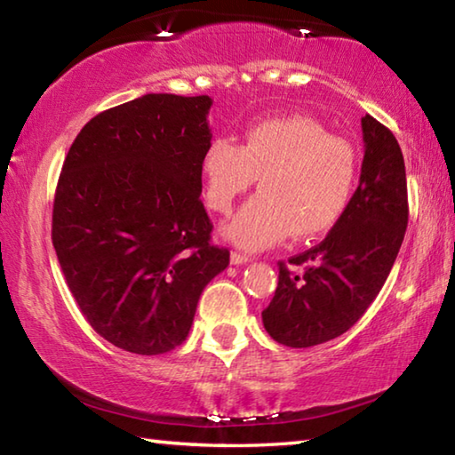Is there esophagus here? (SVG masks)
<instances>
[{
    "label": "esophagus",
    "mask_w": 455,
    "mask_h": 455,
    "mask_svg": "<svg viewBox=\"0 0 455 455\" xmlns=\"http://www.w3.org/2000/svg\"><path fill=\"white\" fill-rule=\"evenodd\" d=\"M249 260L251 259L243 255V252H236V251L230 252V263H233V265H244V263H249Z\"/></svg>",
    "instance_id": "esophagus-1"
}]
</instances>
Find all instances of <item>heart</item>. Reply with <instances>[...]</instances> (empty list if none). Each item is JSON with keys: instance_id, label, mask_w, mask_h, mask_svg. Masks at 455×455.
Here are the masks:
<instances>
[{"instance_id": "obj_1", "label": "heart", "mask_w": 455, "mask_h": 455, "mask_svg": "<svg viewBox=\"0 0 455 455\" xmlns=\"http://www.w3.org/2000/svg\"><path fill=\"white\" fill-rule=\"evenodd\" d=\"M204 200L228 214L259 176L260 192L225 227L235 244L263 251L291 233L311 238L341 219L355 190L359 156L347 138L333 136L303 114L255 122L243 144L214 138L200 163Z\"/></svg>"}]
</instances>
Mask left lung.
Instances as JSON below:
<instances>
[{
    "label": "left lung",
    "mask_w": 455,
    "mask_h": 455,
    "mask_svg": "<svg viewBox=\"0 0 455 455\" xmlns=\"http://www.w3.org/2000/svg\"><path fill=\"white\" fill-rule=\"evenodd\" d=\"M361 130L363 164L347 209L317 246L289 263L279 260V284L263 311V325L287 347H313L355 325L403 243L410 206L402 148L369 114L361 118Z\"/></svg>",
    "instance_id": "8db88e82"
}]
</instances>
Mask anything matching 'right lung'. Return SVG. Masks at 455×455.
Segmentation results:
<instances>
[{
    "label": "right lung",
    "mask_w": 455,
    "mask_h": 455,
    "mask_svg": "<svg viewBox=\"0 0 455 455\" xmlns=\"http://www.w3.org/2000/svg\"><path fill=\"white\" fill-rule=\"evenodd\" d=\"M211 106L146 94L110 108L61 166L52 243L68 289L98 335L138 355L179 347L200 292L228 267L200 200Z\"/></svg>",
    "instance_id": "add662e5"
}]
</instances>
